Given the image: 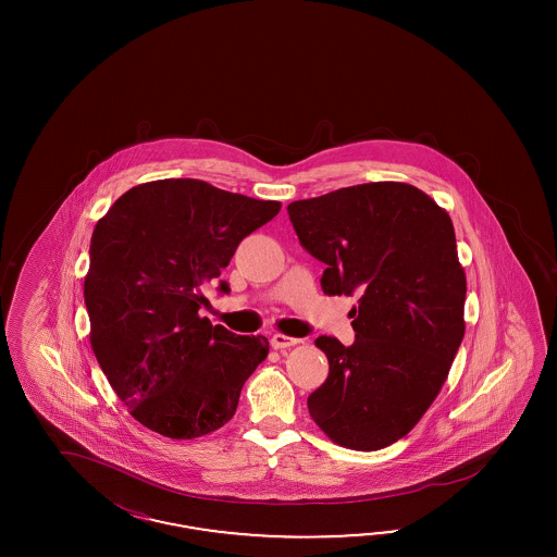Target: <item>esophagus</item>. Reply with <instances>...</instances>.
Returning <instances> with one entry per match:
<instances>
[{
	"mask_svg": "<svg viewBox=\"0 0 557 557\" xmlns=\"http://www.w3.org/2000/svg\"><path fill=\"white\" fill-rule=\"evenodd\" d=\"M298 343H300V338L287 337V335H280V333H275V335L271 337V347H273V349H287V347H294V345H298Z\"/></svg>",
	"mask_w": 557,
	"mask_h": 557,
	"instance_id": "1",
	"label": "esophagus"
}]
</instances>
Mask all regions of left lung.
Here are the masks:
<instances>
[{
  "instance_id": "8db88e82",
  "label": "left lung",
  "mask_w": 557,
  "mask_h": 557,
  "mask_svg": "<svg viewBox=\"0 0 557 557\" xmlns=\"http://www.w3.org/2000/svg\"><path fill=\"white\" fill-rule=\"evenodd\" d=\"M287 214L326 265L322 292L357 296L354 345L317 338L329 377L308 396L310 417L343 447H388L437 398L466 331L451 219L398 182L341 187L289 203Z\"/></svg>"
}]
</instances>
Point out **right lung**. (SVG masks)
<instances>
[{
    "label": "right lung",
    "mask_w": 557,
    "mask_h": 557,
    "mask_svg": "<svg viewBox=\"0 0 557 557\" xmlns=\"http://www.w3.org/2000/svg\"><path fill=\"white\" fill-rule=\"evenodd\" d=\"M282 203L200 180L128 189L96 224L84 298L91 349L136 421L171 438L231 421L240 388L270 354L268 338L212 326L200 308L238 243Z\"/></svg>",
    "instance_id": "right-lung-1"
}]
</instances>
